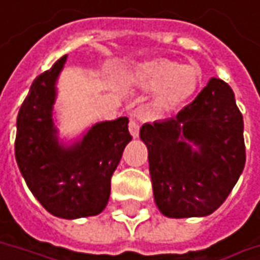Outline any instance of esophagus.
I'll return each mask as SVG.
<instances>
[{
	"label": "esophagus",
	"instance_id": "34e87169",
	"mask_svg": "<svg viewBox=\"0 0 260 260\" xmlns=\"http://www.w3.org/2000/svg\"><path fill=\"white\" fill-rule=\"evenodd\" d=\"M129 132L134 138H137V137H138L140 125H138V122H137V120H134V119H131V122H129Z\"/></svg>",
	"mask_w": 260,
	"mask_h": 260
}]
</instances>
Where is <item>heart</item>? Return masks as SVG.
Instances as JSON below:
<instances>
[{
  "label": "heart",
  "instance_id": "heart-1",
  "mask_svg": "<svg viewBox=\"0 0 260 260\" xmlns=\"http://www.w3.org/2000/svg\"><path fill=\"white\" fill-rule=\"evenodd\" d=\"M131 81L143 90H156V104L161 108H176L191 101L203 82L197 63L179 64L175 60L158 58L137 64Z\"/></svg>",
  "mask_w": 260,
  "mask_h": 260
}]
</instances>
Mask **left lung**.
Instances as JSON below:
<instances>
[{"label": "left lung", "mask_w": 260, "mask_h": 260, "mask_svg": "<svg viewBox=\"0 0 260 260\" xmlns=\"http://www.w3.org/2000/svg\"><path fill=\"white\" fill-rule=\"evenodd\" d=\"M140 138L149 152L155 203L166 217L212 214L245 166L242 114L232 88L218 78L176 117L144 123Z\"/></svg>", "instance_id": "8db88e82"}]
</instances>
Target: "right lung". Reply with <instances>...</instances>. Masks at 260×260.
Returning a JSON list of instances; mask_svg holds the SVG:
<instances>
[{"label": "right lung", "instance_id": "obj_1", "mask_svg": "<svg viewBox=\"0 0 260 260\" xmlns=\"http://www.w3.org/2000/svg\"><path fill=\"white\" fill-rule=\"evenodd\" d=\"M66 55L32 81L16 120L15 155L29 191L55 217L101 214L110 199L111 176L132 140L128 117L93 125L78 143H58L52 120L55 82Z\"/></svg>", "mask_w": 260, "mask_h": 260}]
</instances>
